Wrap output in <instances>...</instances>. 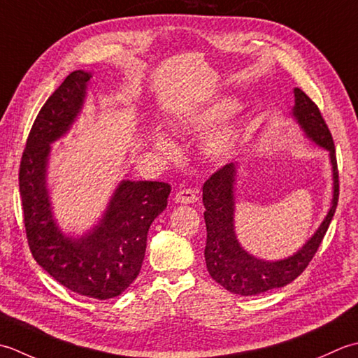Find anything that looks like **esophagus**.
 Wrapping results in <instances>:
<instances>
[{
    "instance_id": "esophagus-1",
    "label": "esophagus",
    "mask_w": 358,
    "mask_h": 358,
    "mask_svg": "<svg viewBox=\"0 0 358 358\" xmlns=\"http://www.w3.org/2000/svg\"><path fill=\"white\" fill-rule=\"evenodd\" d=\"M174 201L179 203H194L196 201H198V196H196L194 189L184 188L176 193V198H174Z\"/></svg>"
}]
</instances>
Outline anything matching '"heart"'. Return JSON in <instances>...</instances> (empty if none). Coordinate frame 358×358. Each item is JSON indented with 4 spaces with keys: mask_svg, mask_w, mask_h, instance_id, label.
<instances>
[{
    "mask_svg": "<svg viewBox=\"0 0 358 358\" xmlns=\"http://www.w3.org/2000/svg\"><path fill=\"white\" fill-rule=\"evenodd\" d=\"M231 108L233 106L230 101H221V103H215L203 109H199V111L182 115V117L176 119L174 125L180 129L192 131V133H201V131L211 128L215 123L224 119L225 115L231 111ZM150 141L152 147L160 152H171L174 150L173 142L164 133H160V131H152ZM236 129L233 127H222L213 131V133L207 134V137L203 138L202 148L207 157L213 160H221L231 155L233 150L236 148Z\"/></svg>",
    "mask_w": 358,
    "mask_h": 358,
    "instance_id": "heart-1",
    "label": "heart"
}]
</instances>
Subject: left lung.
Instances as JSON below:
<instances>
[{
  "instance_id": "1",
  "label": "left lung",
  "mask_w": 358,
  "mask_h": 358,
  "mask_svg": "<svg viewBox=\"0 0 358 358\" xmlns=\"http://www.w3.org/2000/svg\"><path fill=\"white\" fill-rule=\"evenodd\" d=\"M295 106L292 115L298 125L318 147L329 151L334 179V194L331 208L318 230L300 250L280 261H266L253 257L241 247L235 231V182L238 164H227L206 180L202 187V202L206 211L203 220L207 225L206 262L211 278L220 282L231 294L243 296L258 295L262 292L284 287L300 276L309 266L313 255L326 235L338 202V169L335 147L324 119L318 106L295 87Z\"/></svg>"
}]
</instances>
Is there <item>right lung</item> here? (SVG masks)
Returning a JSON list of instances; mask_svg holds the SVG:
<instances>
[{
	"label": "right lung",
	"mask_w": 358,
	"mask_h": 358,
	"mask_svg": "<svg viewBox=\"0 0 358 358\" xmlns=\"http://www.w3.org/2000/svg\"><path fill=\"white\" fill-rule=\"evenodd\" d=\"M91 72L74 71L40 109L20 164L24 227L35 261L76 294L108 300L141 272L152 221L166 208L165 182L122 180L99 224L80 238L63 235L54 220L46 184L50 143L68 133L86 99Z\"/></svg>",
	"instance_id": "obj_1"
}]
</instances>
